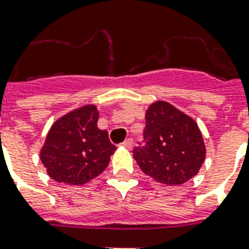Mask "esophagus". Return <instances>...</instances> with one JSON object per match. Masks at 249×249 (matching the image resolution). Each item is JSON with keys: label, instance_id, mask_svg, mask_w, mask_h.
I'll return each instance as SVG.
<instances>
[{"label": "esophagus", "instance_id": "obj_1", "mask_svg": "<svg viewBox=\"0 0 249 249\" xmlns=\"http://www.w3.org/2000/svg\"><path fill=\"white\" fill-rule=\"evenodd\" d=\"M121 146H123V147H125V148H128V150H130V148L133 147V141L130 140V138H129V140H125L124 142L121 143Z\"/></svg>", "mask_w": 249, "mask_h": 249}]
</instances>
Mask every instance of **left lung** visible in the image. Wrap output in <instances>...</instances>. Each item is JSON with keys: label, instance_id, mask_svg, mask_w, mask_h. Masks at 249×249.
I'll return each mask as SVG.
<instances>
[{"label": "left lung", "instance_id": "1", "mask_svg": "<svg viewBox=\"0 0 249 249\" xmlns=\"http://www.w3.org/2000/svg\"><path fill=\"white\" fill-rule=\"evenodd\" d=\"M144 146L134 159L144 174L164 185L177 186L195 177L205 160V144L197 124L168 102L158 101L146 111Z\"/></svg>", "mask_w": 249, "mask_h": 249}]
</instances>
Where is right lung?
I'll use <instances>...</instances> for the list:
<instances>
[{"label": "right lung", "mask_w": 249, "mask_h": 249, "mask_svg": "<svg viewBox=\"0 0 249 249\" xmlns=\"http://www.w3.org/2000/svg\"><path fill=\"white\" fill-rule=\"evenodd\" d=\"M97 106L86 105L59 117L52 125L40 159L54 181L84 185L107 168L116 147L107 130L97 126Z\"/></svg>", "instance_id": "add662e5"}]
</instances>
